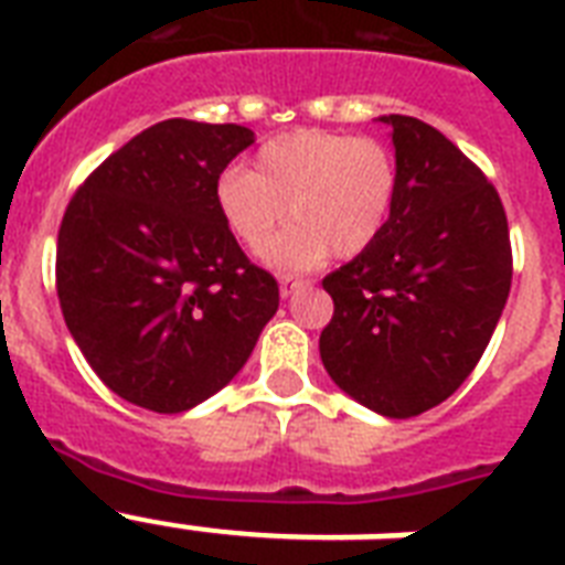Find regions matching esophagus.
Instances as JSON below:
<instances>
[{
    "label": "esophagus",
    "mask_w": 565,
    "mask_h": 565,
    "mask_svg": "<svg viewBox=\"0 0 565 565\" xmlns=\"http://www.w3.org/2000/svg\"><path fill=\"white\" fill-rule=\"evenodd\" d=\"M308 278H292V275H281V281H278V287H281V299H290L292 292H299L308 287Z\"/></svg>",
    "instance_id": "1"
}]
</instances>
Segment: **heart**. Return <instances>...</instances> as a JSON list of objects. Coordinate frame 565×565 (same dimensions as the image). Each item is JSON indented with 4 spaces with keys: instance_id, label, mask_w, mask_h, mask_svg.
<instances>
[{
    "instance_id": "b5f03b06",
    "label": "heart",
    "mask_w": 565,
    "mask_h": 565,
    "mask_svg": "<svg viewBox=\"0 0 565 565\" xmlns=\"http://www.w3.org/2000/svg\"><path fill=\"white\" fill-rule=\"evenodd\" d=\"M395 193L398 167L381 140L296 128L260 146L248 172H222L213 202L222 225L248 252L264 246L290 211L296 222L264 248V264L299 273L331 252H366L390 222Z\"/></svg>"
}]
</instances>
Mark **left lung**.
Wrapping results in <instances>:
<instances>
[{
	"instance_id": "8db88e82",
	"label": "left lung",
	"mask_w": 565,
	"mask_h": 565,
	"mask_svg": "<svg viewBox=\"0 0 565 565\" xmlns=\"http://www.w3.org/2000/svg\"><path fill=\"white\" fill-rule=\"evenodd\" d=\"M398 193L381 237L326 275L328 375L363 407L411 419L481 361L513 278L504 204L437 128L390 114Z\"/></svg>"
}]
</instances>
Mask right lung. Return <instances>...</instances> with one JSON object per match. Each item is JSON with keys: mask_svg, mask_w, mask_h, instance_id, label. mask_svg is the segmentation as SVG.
<instances>
[{"mask_svg": "<svg viewBox=\"0 0 565 565\" xmlns=\"http://www.w3.org/2000/svg\"><path fill=\"white\" fill-rule=\"evenodd\" d=\"M255 143L246 126L163 119L131 137L66 207L57 299L93 372L154 413L190 411L243 370L278 284L222 225L213 190Z\"/></svg>", "mask_w": 565, "mask_h": 565, "instance_id": "1", "label": "right lung"}]
</instances>
